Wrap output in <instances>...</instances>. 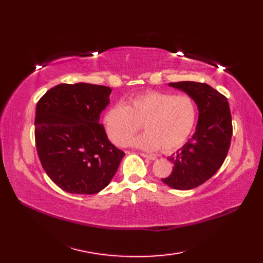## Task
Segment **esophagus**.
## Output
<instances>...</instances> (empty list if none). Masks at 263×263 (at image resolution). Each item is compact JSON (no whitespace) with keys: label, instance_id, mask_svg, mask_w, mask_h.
I'll return each mask as SVG.
<instances>
[{"label":"esophagus","instance_id":"1","mask_svg":"<svg viewBox=\"0 0 263 263\" xmlns=\"http://www.w3.org/2000/svg\"><path fill=\"white\" fill-rule=\"evenodd\" d=\"M140 156H142V157L146 158V159H149V160H156V157H154V156H150V155L145 154V153H140Z\"/></svg>","mask_w":263,"mask_h":263}]
</instances>
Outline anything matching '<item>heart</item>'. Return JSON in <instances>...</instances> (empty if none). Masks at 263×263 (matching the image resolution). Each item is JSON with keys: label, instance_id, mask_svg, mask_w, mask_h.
<instances>
[{"label": "heart", "instance_id": "obj_1", "mask_svg": "<svg viewBox=\"0 0 263 263\" xmlns=\"http://www.w3.org/2000/svg\"><path fill=\"white\" fill-rule=\"evenodd\" d=\"M196 118V105L187 95L148 91L134 95L126 105L110 106L104 115V127L109 140L123 147L142 124L147 132L133 140L134 146L172 153L187 141Z\"/></svg>", "mask_w": 263, "mask_h": 263}]
</instances>
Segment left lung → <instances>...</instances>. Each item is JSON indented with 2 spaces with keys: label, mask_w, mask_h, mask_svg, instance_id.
I'll use <instances>...</instances> for the list:
<instances>
[{
  "label": "left lung",
  "mask_w": 263,
  "mask_h": 263,
  "mask_svg": "<svg viewBox=\"0 0 263 263\" xmlns=\"http://www.w3.org/2000/svg\"><path fill=\"white\" fill-rule=\"evenodd\" d=\"M169 85L194 100L198 122L193 137L168 158L173 170L161 180L172 189L191 190L211 179L224 163L233 136L232 114L226 97L209 84L182 81Z\"/></svg>",
  "instance_id": "1"
}]
</instances>
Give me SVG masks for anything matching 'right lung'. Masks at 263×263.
I'll return each instance as SVG.
<instances>
[{"instance_id":"add662e5","label":"right lung","mask_w":263,"mask_h":263,"mask_svg":"<svg viewBox=\"0 0 263 263\" xmlns=\"http://www.w3.org/2000/svg\"><path fill=\"white\" fill-rule=\"evenodd\" d=\"M110 92L104 85L62 83L37 103L35 141L39 160L51 181L66 192H100L113 179L125 156L100 124Z\"/></svg>"}]
</instances>
